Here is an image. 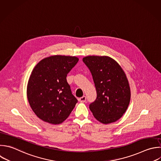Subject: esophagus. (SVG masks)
Instances as JSON below:
<instances>
[{
  "label": "esophagus",
  "instance_id": "34e87169",
  "mask_svg": "<svg viewBox=\"0 0 161 161\" xmlns=\"http://www.w3.org/2000/svg\"><path fill=\"white\" fill-rule=\"evenodd\" d=\"M86 96H82V97H81L79 99V101L80 103H84L86 101Z\"/></svg>",
  "mask_w": 161,
  "mask_h": 161
}]
</instances>
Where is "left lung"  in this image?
I'll return each instance as SVG.
<instances>
[{"mask_svg":"<svg viewBox=\"0 0 161 161\" xmlns=\"http://www.w3.org/2000/svg\"><path fill=\"white\" fill-rule=\"evenodd\" d=\"M90 70L97 97L89 109L103 124L121 118L130 103L131 92L128 79L118 63L108 56H87L82 59Z\"/></svg>","mask_w":161,"mask_h":161,"instance_id":"left-lung-1","label":"left lung"}]
</instances>
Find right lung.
I'll return each mask as SVG.
<instances>
[{
	"label": "right lung",
	"mask_w": 161,
	"mask_h": 161,
	"mask_svg": "<svg viewBox=\"0 0 161 161\" xmlns=\"http://www.w3.org/2000/svg\"><path fill=\"white\" fill-rule=\"evenodd\" d=\"M76 57L53 55L40 61L33 69L27 86V97L35 114L53 125L64 121L77 99L67 81V74L77 64Z\"/></svg>",
	"instance_id": "1"
}]
</instances>
